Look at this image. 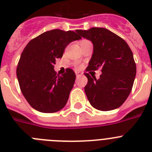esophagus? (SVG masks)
Segmentation results:
<instances>
[{"instance_id": "34e87169", "label": "esophagus", "mask_w": 152, "mask_h": 152, "mask_svg": "<svg viewBox=\"0 0 152 152\" xmlns=\"http://www.w3.org/2000/svg\"><path fill=\"white\" fill-rule=\"evenodd\" d=\"M75 74H76V77H77V78L81 77V76L83 75L82 73H80V72H75Z\"/></svg>"}]
</instances>
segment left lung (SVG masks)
Wrapping results in <instances>:
<instances>
[{"mask_svg": "<svg viewBox=\"0 0 152 152\" xmlns=\"http://www.w3.org/2000/svg\"><path fill=\"white\" fill-rule=\"evenodd\" d=\"M76 32L94 45L87 71H102L99 79L84 73L88 79L84 91L90 103L102 111L118 108L129 95L136 75L132 52L124 39L106 28Z\"/></svg>", "mask_w": 152, "mask_h": 152, "instance_id": "obj_1", "label": "left lung"}]
</instances>
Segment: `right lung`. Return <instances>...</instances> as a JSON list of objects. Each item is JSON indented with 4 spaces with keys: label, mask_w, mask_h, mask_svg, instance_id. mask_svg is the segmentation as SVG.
Returning <instances> with one entry per match:
<instances>
[{
    "label": "right lung",
    "mask_w": 152,
    "mask_h": 152,
    "mask_svg": "<svg viewBox=\"0 0 152 152\" xmlns=\"http://www.w3.org/2000/svg\"><path fill=\"white\" fill-rule=\"evenodd\" d=\"M81 36L74 31L52 29L29 42L21 54L17 77L23 95L29 105L41 113H55L66 105L76 75L72 69L56 75V60L67 45Z\"/></svg>",
    "instance_id": "right-lung-1"
}]
</instances>
